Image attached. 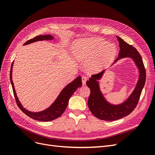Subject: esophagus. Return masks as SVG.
Returning <instances> with one entry per match:
<instances>
[{
	"mask_svg": "<svg viewBox=\"0 0 155 155\" xmlns=\"http://www.w3.org/2000/svg\"><path fill=\"white\" fill-rule=\"evenodd\" d=\"M87 80V78L86 76H83L82 77V83H83V86L86 85V82Z\"/></svg>",
	"mask_w": 155,
	"mask_h": 155,
	"instance_id": "1",
	"label": "esophagus"
}]
</instances>
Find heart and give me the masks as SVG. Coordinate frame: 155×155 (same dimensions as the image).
Wrapping results in <instances>:
<instances>
[{"label":"heart","instance_id":"b5f03b06","mask_svg":"<svg viewBox=\"0 0 155 155\" xmlns=\"http://www.w3.org/2000/svg\"><path fill=\"white\" fill-rule=\"evenodd\" d=\"M117 48L112 43L104 40L92 38L80 40L74 43L73 53L76 58L87 61V68L96 71L111 62L116 55Z\"/></svg>","mask_w":155,"mask_h":155}]
</instances>
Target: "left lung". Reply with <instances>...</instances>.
I'll return each mask as SVG.
<instances>
[{
  "label": "left lung",
  "instance_id": "left-lung-1",
  "mask_svg": "<svg viewBox=\"0 0 155 155\" xmlns=\"http://www.w3.org/2000/svg\"><path fill=\"white\" fill-rule=\"evenodd\" d=\"M117 38L119 42L120 51L114 64L120 58L130 57L138 68L139 76L134 91L126 101L119 105L110 104L105 99L100 91L98 80L101 79L104 71L92 75L89 81H87L86 84L91 91L87 101L88 107L96 117L107 121L120 119L133 111L138 104L146 81V70L141 55L133 46L127 43L119 36H117Z\"/></svg>",
  "mask_w": 155,
  "mask_h": 155
}]
</instances>
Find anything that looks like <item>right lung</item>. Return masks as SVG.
<instances>
[{
	"mask_svg": "<svg viewBox=\"0 0 155 155\" xmlns=\"http://www.w3.org/2000/svg\"><path fill=\"white\" fill-rule=\"evenodd\" d=\"M54 39V36L50 35H38L33 39L29 40L26 43H24L25 45H28V44L31 43L35 41H42V40H51ZM12 66L13 62L11 65V68L10 71V80L12 87V90L14 93V97H15L16 104L18 107L22 110V112L25 113L28 117H31V119L38 120V121H43V122H48L55 120L57 118L62 115V114L64 112L65 110L68 105V101L69 98H71L72 94L76 91V90L78 87L82 86L81 82V77L78 76L76 79L70 83L69 84L66 86L64 89L62 90L59 95L58 96L57 99L51 105L48 107L47 109L43 110L41 112H31L28 110H26L23 108L21 104L20 101L17 97L16 93L14 89V84L12 80Z\"/></svg>",
	"mask_w": 155,
	"mask_h": 155,
	"instance_id": "1",
	"label": "right lung"
}]
</instances>
